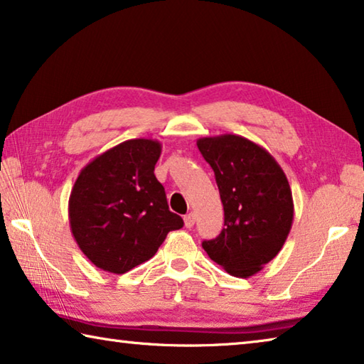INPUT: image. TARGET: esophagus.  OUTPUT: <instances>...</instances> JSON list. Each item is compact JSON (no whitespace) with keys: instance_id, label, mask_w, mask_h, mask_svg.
<instances>
[{"instance_id":"34e87169","label":"esophagus","mask_w":364,"mask_h":364,"mask_svg":"<svg viewBox=\"0 0 364 364\" xmlns=\"http://www.w3.org/2000/svg\"><path fill=\"white\" fill-rule=\"evenodd\" d=\"M194 223H196V215H194L193 212H191V213L186 215V217H184V226H186V228H193Z\"/></svg>"}]
</instances>
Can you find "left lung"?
Masks as SVG:
<instances>
[{"mask_svg":"<svg viewBox=\"0 0 364 364\" xmlns=\"http://www.w3.org/2000/svg\"><path fill=\"white\" fill-rule=\"evenodd\" d=\"M215 171L225 228L202 247L236 278H250L279 254L294 221L292 191L271 154L239 134L197 139Z\"/></svg>","mask_w":364,"mask_h":364,"instance_id":"left-lung-1","label":"left lung"}]
</instances>
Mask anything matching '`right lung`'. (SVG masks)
I'll list each match as a JSON object with an SVG mask.
<instances>
[{"label":"right lung","mask_w":364,"mask_h":364,"mask_svg":"<svg viewBox=\"0 0 364 364\" xmlns=\"http://www.w3.org/2000/svg\"><path fill=\"white\" fill-rule=\"evenodd\" d=\"M160 152L156 139H128L80 171L69 197L70 231L97 268L127 273L156 255L170 231L183 228L154 175Z\"/></svg>","instance_id":"right-lung-1"}]
</instances>
